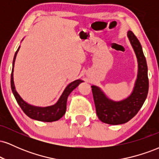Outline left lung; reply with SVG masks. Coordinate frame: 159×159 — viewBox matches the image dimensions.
Segmentation results:
<instances>
[{"label":"left lung","mask_w":159,"mask_h":159,"mask_svg":"<svg viewBox=\"0 0 159 159\" xmlns=\"http://www.w3.org/2000/svg\"><path fill=\"white\" fill-rule=\"evenodd\" d=\"M127 36L138 60V75L131 94L123 100L114 101L97 86H91L98 119L110 125L123 124L132 119L138 114L148 94V69L141 45L131 30L128 31Z\"/></svg>","instance_id":"1"}]
</instances>
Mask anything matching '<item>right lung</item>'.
I'll list each match as a JSON object with an SVG mask.
<instances>
[{
    "label": "right lung",
    "mask_w": 159,
    "mask_h": 159,
    "mask_svg": "<svg viewBox=\"0 0 159 159\" xmlns=\"http://www.w3.org/2000/svg\"><path fill=\"white\" fill-rule=\"evenodd\" d=\"M23 40V39H22ZM20 46L16 51L15 56H14L13 61H12V69L11 73V89H12V93L15 96L16 101L21 108L22 109L25 114L33 120H38L42 122H54L60 120L63 115L65 114L66 111V102L69 95L72 93V91L75 90L80 84L84 82L82 80H75V81L71 82L69 84L66 86L65 90H63V93L59 98L58 101L54 105L47 107H38L34 105H30L25 101H24L22 98L19 96L17 91L16 90L15 84H14L13 80V71L14 64H15L16 55L19 52Z\"/></svg>",
    "instance_id": "right-lung-1"
}]
</instances>
